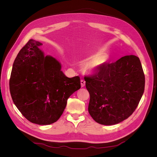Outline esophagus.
<instances>
[{
  "label": "esophagus",
  "instance_id": "obj_1",
  "mask_svg": "<svg viewBox=\"0 0 157 157\" xmlns=\"http://www.w3.org/2000/svg\"><path fill=\"white\" fill-rule=\"evenodd\" d=\"M85 83H86V82H85V80L84 79L80 80V84H81V87H84L85 86Z\"/></svg>",
  "mask_w": 157,
  "mask_h": 157
}]
</instances>
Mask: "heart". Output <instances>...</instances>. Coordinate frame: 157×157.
<instances>
[{
  "label": "heart",
  "instance_id": "b5f03b06",
  "mask_svg": "<svg viewBox=\"0 0 157 157\" xmlns=\"http://www.w3.org/2000/svg\"><path fill=\"white\" fill-rule=\"evenodd\" d=\"M101 55V53H98L94 56L91 58L92 61L86 64V68L89 70H94L101 67L106 61V58Z\"/></svg>",
  "mask_w": 157,
  "mask_h": 157
}]
</instances>
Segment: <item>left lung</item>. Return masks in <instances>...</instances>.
Here are the masks:
<instances>
[{"label": "left lung", "instance_id": "1", "mask_svg": "<svg viewBox=\"0 0 157 157\" xmlns=\"http://www.w3.org/2000/svg\"><path fill=\"white\" fill-rule=\"evenodd\" d=\"M84 80L90 96L88 112L95 121L103 125L116 124L129 117L145 89L141 63L134 55L103 64Z\"/></svg>", "mask_w": 157, "mask_h": 157}]
</instances>
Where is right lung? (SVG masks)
Returning a JSON list of instances; mask_svg holds the SVG:
<instances>
[{"label":"right lung","mask_w":157,"mask_h":157,"mask_svg":"<svg viewBox=\"0 0 157 157\" xmlns=\"http://www.w3.org/2000/svg\"><path fill=\"white\" fill-rule=\"evenodd\" d=\"M40 42L30 39L13 64L10 91L13 103L25 118L39 125L58 121L68 98L80 88V77H66L56 58L44 55Z\"/></svg>","instance_id":"obj_1"}]
</instances>
